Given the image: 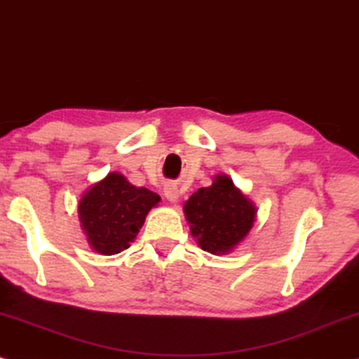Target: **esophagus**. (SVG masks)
I'll return each mask as SVG.
<instances>
[{"label": "esophagus", "mask_w": 359, "mask_h": 359, "mask_svg": "<svg viewBox=\"0 0 359 359\" xmlns=\"http://www.w3.org/2000/svg\"><path fill=\"white\" fill-rule=\"evenodd\" d=\"M163 196L167 197V201L170 202H177L179 201V189H177V185L174 184H167L165 189H163Z\"/></svg>", "instance_id": "34e87169"}]
</instances>
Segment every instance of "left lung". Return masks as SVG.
<instances>
[{"label": "left lung", "mask_w": 359, "mask_h": 359, "mask_svg": "<svg viewBox=\"0 0 359 359\" xmlns=\"http://www.w3.org/2000/svg\"><path fill=\"white\" fill-rule=\"evenodd\" d=\"M184 210L198 245L212 254H224L241 243L256 217V207L226 175L215 177L210 187L192 194Z\"/></svg>", "instance_id": "1"}]
</instances>
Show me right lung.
Returning a JSON list of instances; mask_svg holds the SVG:
<instances>
[{
	"instance_id": "1",
	"label": "right lung",
	"mask_w": 359,
	"mask_h": 359,
	"mask_svg": "<svg viewBox=\"0 0 359 359\" xmlns=\"http://www.w3.org/2000/svg\"><path fill=\"white\" fill-rule=\"evenodd\" d=\"M158 201L161 197L149 189L135 187L120 174H109L79 204L80 222L88 243L107 256L130 248L147 214Z\"/></svg>"
}]
</instances>
